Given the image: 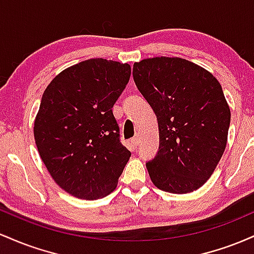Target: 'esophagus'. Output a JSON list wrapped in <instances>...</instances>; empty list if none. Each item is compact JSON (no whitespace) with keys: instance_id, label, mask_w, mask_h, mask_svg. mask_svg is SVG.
<instances>
[{"instance_id":"esophagus-1","label":"esophagus","mask_w":254,"mask_h":254,"mask_svg":"<svg viewBox=\"0 0 254 254\" xmlns=\"http://www.w3.org/2000/svg\"><path fill=\"white\" fill-rule=\"evenodd\" d=\"M139 142H141V137H139L138 135L133 136L132 138H131V144H132L133 147H137V145L139 144Z\"/></svg>"}]
</instances>
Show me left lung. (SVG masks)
Returning a JSON list of instances; mask_svg holds the SVG:
<instances>
[{
	"label": "left lung",
	"instance_id": "1",
	"mask_svg": "<svg viewBox=\"0 0 254 254\" xmlns=\"http://www.w3.org/2000/svg\"><path fill=\"white\" fill-rule=\"evenodd\" d=\"M132 75L159 124V151L145 164L151 182L171 193L197 190L226 149L230 110L220 82L179 57L147 58Z\"/></svg>",
	"mask_w": 254,
	"mask_h": 254
}]
</instances>
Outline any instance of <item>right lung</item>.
Here are the masks:
<instances>
[{
    "instance_id": "obj_1",
    "label": "right lung",
    "mask_w": 254,
    "mask_h": 254,
    "mask_svg": "<svg viewBox=\"0 0 254 254\" xmlns=\"http://www.w3.org/2000/svg\"><path fill=\"white\" fill-rule=\"evenodd\" d=\"M130 75L127 63L92 58L60 72L44 92L34 139L49 173L71 196L93 200L117 188L131 153L112 107Z\"/></svg>"
}]
</instances>
